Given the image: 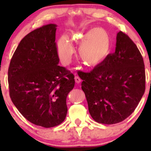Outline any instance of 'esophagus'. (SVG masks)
I'll return each mask as SVG.
<instances>
[{"mask_svg": "<svg viewBox=\"0 0 151 151\" xmlns=\"http://www.w3.org/2000/svg\"><path fill=\"white\" fill-rule=\"evenodd\" d=\"M75 80L76 83H77V84H79L81 82V79L79 78L78 76H76L75 77Z\"/></svg>", "mask_w": 151, "mask_h": 151, "instance_id": "34e87169", "label": "esophagus"}]
</instances>
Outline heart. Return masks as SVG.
Segmentation results:
<instances>
[{
    "instance_id": "1",
    "label": "heart",
    "mask_w": 151,
    "mask_h": 151,
    "mask_svg": "<svg viewBox=\"0 0 151 151\" xmlns=\"http://www.w3.org/2000/svg\"><path fill=\"white\" fill-rule=\"evenodd\" d=\"M72 42L80 45L78 57L88 67H96L104 63L112 50L110 35L102 28H93L85 34H76L70 38L61 37L57 40V50L64 65L70 63L74 53Z\"/></svg>"
}]
</instances>
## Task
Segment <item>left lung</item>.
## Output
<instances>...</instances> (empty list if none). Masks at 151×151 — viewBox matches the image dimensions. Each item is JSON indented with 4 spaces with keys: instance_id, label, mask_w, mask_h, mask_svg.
Wrapping results in <instances>:
<instances>
[{
    "instance_id": "8db88e82",
    "label": "left lung",
    "mask_w": 151,
    "mask_h": 151,
    "mask_svg": "<svg viewBox=\"0 0 151 151\" xmlns=\"http://www.w3.org/2000/svg\"><path fill=\"white\" fill-rule=\"evenodd\" d=\"M79 74L89 113L99 123L124 121L136 109L145 91L142 57L122 31L117 33L115 52L91 72Z\"/></svg>"
}]
</instances>
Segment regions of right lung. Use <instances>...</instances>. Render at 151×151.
<instances>
[{
	"label": "right lung",
	"mask_w": 151,
	"mask_h": 151,
	"mask_svg": "<svg viewBox=\"0 0 151 151\" xmlns=\"http://www.w3.org/2000/svg\"><path fill=\"white\" fill-rule=\"evenodd\" d=\"M57 25H44L21 40L8 71L10 96L25 119L45 128L65 121L66 97L75 76L58 65L55 42Z\"/></svg>",
	"instance_id": "add662e5"
}]
</instances>
